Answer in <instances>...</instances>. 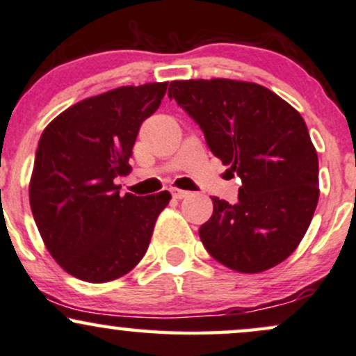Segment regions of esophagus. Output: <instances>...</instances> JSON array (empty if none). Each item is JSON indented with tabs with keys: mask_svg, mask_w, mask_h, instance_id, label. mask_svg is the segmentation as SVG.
Segmentation results:
<instances>
[{
	"mask_svg": "<svg viewBox=\"0 0 356 356\" xmlns=\"http://www.w3.org/2000/svg\"><path fill=\"white\" fill-rule=\"evenodd\" d=\"M171 195H173V198H177V200H183V198H186L188 195H190V191L179 190V188H173V190H171Z\"/></svg>",
	"mask_w": 356,
	"mask_h": 356,
	"instance_id": "1",
	"label": "esophagus"
}]
</instances>
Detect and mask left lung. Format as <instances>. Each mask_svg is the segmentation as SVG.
<instances>
[{
    "label": "left lung",
    "mask_w": 356,
    "mask_h": 356,
    "mask_svg": "<svg viewBox=\"0 0 356 356\" xmlns=\"http://www.w3.org/2000/svg\"><path fill=\"white\" fill-rule=\"evenodd\" d=\"M168 96L241 178L235 204L211 198V218L200 227L207 252L240 273L285 261L320 196L318 156L302 115L268 88L228 78L171 81Z\"/></svg>",
    "instance_id": "obj_1"
}]
</instances>
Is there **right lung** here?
Masks as SVG:
<instances>
[{
	"instance_id": "add662e5",
	"label": "right lung",
	"mask_w": 356,
	"mask_h": 356,
	"mask_svg": "<svg viewBox=\"0 0 356 356\" xmlns=\"http://www.w3.org/2000/svg\"><path fill=\"white\" fill-rule=\"evenodd\" d=\"M166 86H120L81 99L41 133L29 204L44 246L71 277L113 282L145 257L171 195L121 196L115 178L131 171L138 131Z\"/></svg>"
}]
</instances>
